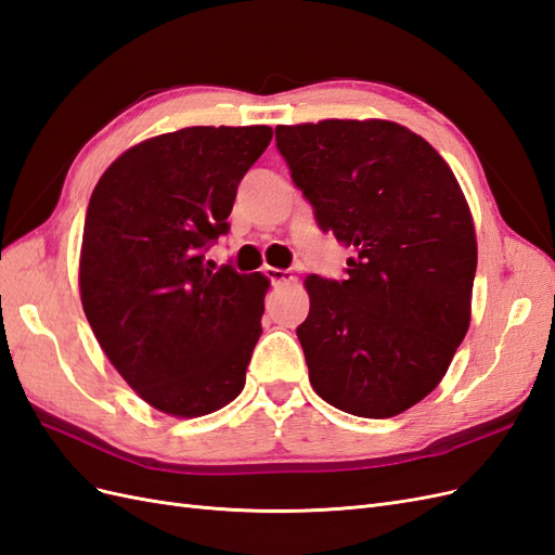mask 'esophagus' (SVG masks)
Wrapping results in <instances>:
<instances>
[{
    "label": "esophagus",
    "mask_w": 555,
    "mask_h": 555,
    "mask_svg": "<svg viewBox=\"0 0 555 555\" xmlns=\"http://www.w3.org/2000/svg\"><path fill=\"white\" fill-rule=\"evenodd\" d=\"M263 275L271 280L275 287H280V284H289V282L296 280L289 271H284V268H273V266H266L263 268Z\"/></svg>",
    "instance_id": "esophagus-1"
}]
</instances>
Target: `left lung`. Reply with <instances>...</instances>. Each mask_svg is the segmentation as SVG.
<instances>
[{"mask_svg":"<svg viewBox=\"0 0 555 555\" xmlns=\"http://www.w3.org/2000/svg\"><path fill=\"white\" fill-rule=\"evenodd\" d=\"M275 141L319 229L351 249L343 280L310 275L296 328L328 405L386 418L424 400L469 326L473 215L447 162L386 120L278 127Z\"/></svg>","mask_w":555,"mask_h":555,"instance_id":"left-lung-1","label":"left lung"}]
</instances>
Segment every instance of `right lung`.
<instances>
[{
  "label": "right lung",
  "mask_w": 555,
  "mask_h": 555,
  "mask_svg": "<svg viewBox=\"0 0 555 555\" xmlns=\"http://www.w3.org/2000/svg\"><path fill=\"white\" fill-rule=\"evenodd\" d=\"M271 139L263 125L162 133L117 157L92 192L82 310L115 371L166 414H210L245 386L268 278L204 261Z\"/></svg>",
  "instance_id": "obj_1"
}]
</instances>
